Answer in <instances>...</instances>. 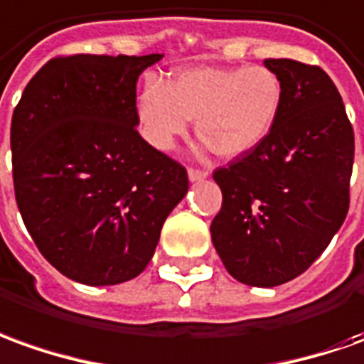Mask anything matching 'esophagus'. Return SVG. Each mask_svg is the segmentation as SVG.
I'll return each instance as SVG.
<instances>
[{"label":"esophagus","mask_w":364,"mask_h":364,"mask_svg":"<svg viewBox=\"0 0 364 364\" xmlns=\"http://www.w3.org/2000/svg\"><path fill=\"white\" fill-rule=\"evenodd\" d=\"M188 178H190V182H198V180H204V178H208V170L188 168Z\"/></svg>","instance_id":"obj_1"}]
</instances>
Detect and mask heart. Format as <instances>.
<instances>
[{
  "mask_svg": "<svg viewBox=\"0 0 364 364\" xmlns=\"http://www.w3.org/2000/svg\"><path fill=\"white\" fill-rule=\"evenodd\" d=\"M282 102L283 85L267 67H192L164 85L150 82L136 117L154 149H172L194 119L198 140L218 158L234 160L269 136Z\"/></svg>",
  "mask_w": 364,
  "mask_h": 364,
  "instance_id": "heart-1",
  "label": "heart"
}]
</instances>
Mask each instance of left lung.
Listing matches in <instances>:
<instances>
[{"label":"left lung","mask_w":364,"mask_h":364,"mask_svg":"<svg viewBox=\"0 0 364 364\" xmlns=\"http://www.w3.org/2000/svg\"><path fill=\"white\" fill-rule=\"evenodd\" d=\"M263 65L282 81V110L257 149L214 172L224 200L210 232L234 279L275 287L301 275L345 222L355 134L321 67Z\"/></svg>","instance_id":"left-lung-1"}]
</instances>
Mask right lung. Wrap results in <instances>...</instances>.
Wrapping results in <instances>:
<instances>
[{"label": "right lung", "instance_id": "1", "mask_svg": "<svg viewBox=\"0 0 364 364\" xmlns=\"http://www.w3.org/2000/svg\"><path fill=\"white\" fill-rule=\"evenodd\" d=\"M162 55L47 61L11 119L17 208L47 262L73 282L144 272L188 174L139 134L136 81Z\"/></svg>", "mask_w": 364, "mask_h": 364}]
</instances>
